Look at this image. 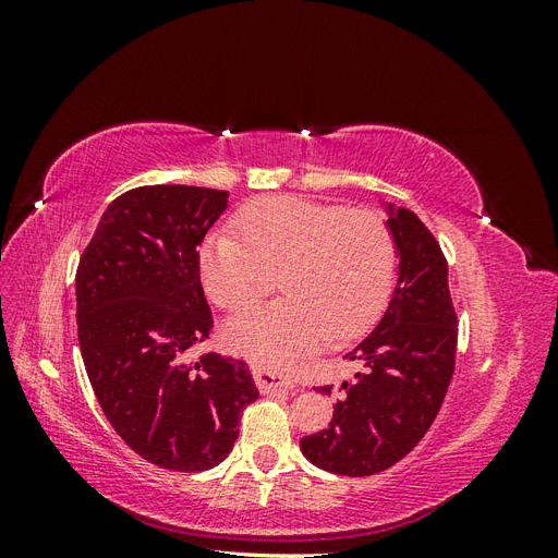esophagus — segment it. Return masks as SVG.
<instances>
[{
	"instance_id": "1",
	"label": "esophagus",
	"mask_w": 558,
	"mask_h": 558,
	"mask_svg": "<svg viewBox=\"0 0 558 558\" xmlns=\"http://www.w3.org/2000/svg\"><path fill=\"white\" fill-rule=\"evenodd\" d=\"M253 379H256L263 393H272V391H279V388H286V391L293 388V381L272 367H256L253 369Z\"/></svg>"
}]
</instances>
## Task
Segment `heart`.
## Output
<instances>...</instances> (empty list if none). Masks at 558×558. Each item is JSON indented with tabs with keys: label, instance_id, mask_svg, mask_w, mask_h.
<instances>
[{
	"label": "heart",
	"instance_id": "obj_1",
	"mask_svg": "<svg viewBox=\"0 0 558 558\" xmlns=\"http://www.w3.org/2000/svg\"><path fill=\"white\" fill-rule=\"evenodd\" d=\"M238 232H211L199 251L209 298L240 310L272 289L283 298L234 314L223 337L230 349L286 361L367 330L391 293L396 244L386 221L367 209H342L305 197L258 199L238 216Z\"/></svg>",
	"mask_w": 558,
	"mask_h": 558
}]
</instances>
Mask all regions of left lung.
Returning <instances> with one entry per match:
<instances>
[{
	"instance_id": "1",
	"label": "left lung",
	"mask_w": 558,
	"mask_h": 558,
	"mask_svg": "<svg viewBox=\"0 0 558 558\" xmlns=\"http://www.w3.org/2000/svg\"><path fill=\"white\" fill-rule=\"evenodd\" d=\"M388 209L400 258L396 291L377 328L347 353L361 373L337 391L318 386L337 393L330 426L300 440L305 459L335 475L367 477L404 459L428 433L453 375L459 318L447 258L414 211Z\"/></svg>"
}]
</instances>
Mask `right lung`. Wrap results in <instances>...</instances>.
I'll list each match as a JSON object with an SVG mask.
<instances>
[{
  "mask_svg": "<svg viewBox=\"0 0 558 558\" xmlns=\"http://www.w3.org/2000/svg\"><path fill=\"white\" fill-rule=\"evenodd\" d=\"M228 191L142 185L102 214L76 269V326L99 408L123 442L165 470L221 463L258 398L246 363L189 353L214 326L199 283L207 230Z\"/></svg>",
  "mask_w": 558,
  "mask_h": 558,
  "instance_id": "right-lung-1",
  "label": "right lung"
}]
</instances>
